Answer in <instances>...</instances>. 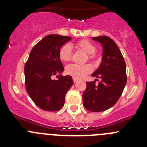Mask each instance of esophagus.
<instances>
[{"label":"esophagus","mask_w":147,"mask_h":147,"mask_svg":"<svg viewBox=\"0 0 147 147\" xmlns=\"http://www.w3.org/2000/svg\"><path fill=\"white\" fill-rule=\"evenodd\" d=\"M73 80H74V82L75 83L79 81V80H78V79H76V78H74V77H73Z\"/></svg>","instance_id":"1"}]
</instances>
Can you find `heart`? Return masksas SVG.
I'll return each instance as SVG.
<instances>
[{"label": "heart", "mask_w": 147, "mask_h": 147, "mask_svg": "<svg viewBox=\"0 0 147 147\" xmlns=\"http://www.w3.org/2000/svg\"><path fill=\"white\" fill-rule=\"evenodd\" d=\"M76 47L79 49H81L83 51L88 54L89 59L94 58V53L96 52V46L87 40H82L76 43ZM72 55V50L71 47L68 44L62 45L59 51V59L63 62H67L71 58ZM91 66L88 64H70L66 67L65 72L67 74L76 78V79H82L87 74L91 71Z\"/></svg>", "instance_id": "obj_1"}]
</instances>
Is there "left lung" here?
<instances>
[{"mask_svg":"<svg viewBox=\"0 0 147 147\" xmlns=\"http://www.w3.org/2000/svg\"><path fill=\"white\" fill-rule=\"evenodd\" d=\"M103 47L102 61L91 76L101 82H88L82 95L84 107L90 112L108 110L120 98L127 83L126 63L118 45L107 36L92 37Z\"/></svg>","mask_w":147,"mask_h":147,"instance_id":"1","label":"left lung"}]
</instances>
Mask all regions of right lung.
Listing matches in <instances>:
<instances>
[{
    "label": "right lung",
    "instance_id": "right-lung-1",
    "mask_svg": "<svg viewBox=\"0 0 147 147\" xmlns=\"http://www.w3.org/2000/svg\"><path fill=\"white\" fill-rule=\"evenodd\" d=\"M71 37L50 34L34 46L24 67L26 89L37 107L45 111H57L65 103L67 90L74 81L71 76L53 75L61 74L64 67L59 57V51Z\"/></svg>",
    "mask_w": 147,
    "mask_h": 147
}]
</instances>
